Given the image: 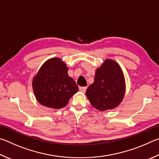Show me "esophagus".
<instances>
[{"instance_id": "obj_1", "label": "esophagus", "mask_w": 159, "mask_h": 159, "mask_svg": "<svg viewBox=\"0 0 159 159\" xmlns=\"http://www.w3.org/2000/svg\"><path fill=\"white\" fill-rule=\"evenodd\" d=\"M87 89V87H79V90L82 93H85Z\"/></svg>"}]
</instances>
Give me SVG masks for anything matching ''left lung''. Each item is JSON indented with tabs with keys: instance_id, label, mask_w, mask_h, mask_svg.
<instances>
[{
	"instance_id": "8db88e82",
	"label": "left lung",
	"mask_w": 159,
	"mask_h": 159,
	"mask_svg": "<svg viewBox=\"0 0 159 159\" xmlns=\"http://www.w3.org/2000/svg\"><path fill=\"white\" fill-rule=\"evenodd\" d=\"M125 84L119 64L107 59L96 69L94 83L88 88L86 96L99 111L113 109L119 105L125 95Z\"/></svg>"
}]
</instances>
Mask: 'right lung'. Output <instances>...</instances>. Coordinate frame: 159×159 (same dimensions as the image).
<instances>
[{"label":"right lung","mask_w":159,"mask_h":159,"mask_svg":"<svg viewBox=\"0 0 159 159\" xmlns=\"http://www.w3.org/2000/svg\"><path fill=\"white\" fill-rule=\"evenodd\" d=\"M66 64L54 57L43 64L34 77L32 86L36 98L42 105L52 109L63 108L79 87L68 73Z\"/></svg>","instance_id":"right-lung-1"}]
</instances>
